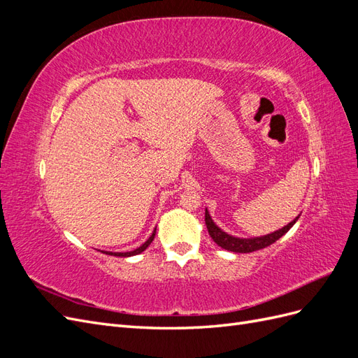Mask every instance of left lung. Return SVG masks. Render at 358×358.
Segmentation results:
<instances>
[{
    "label": "left lung",
    "mask_w": 358,
    "mask_h": 358,
    "mask_svg": "<svg viewBox=\"0 0 358 358\" xmlns=\"http://www.w3.org/2000/svg\"><path fill=\"white\" fill-rule=\"evenodd\" d=\"M299 216L294 221H291L289 224L282 227V229H279V230L270 233V234H266V236L249 237V239H243V237H234L229 233H225L224 230H221L220 227L213 222L212 216L209 215L208 209H206V213H204V221H206V227H208V231H209L210 237L216 245L221 246L222 249H227V251L248 254V252H254V251H258V249H263V248H267L272 243H275L278 239H280V237H282L291 229L292 225L296 224V221L299 220Z\"/></svg>",
    "instance_id": "obj_1"
}]
</instances>
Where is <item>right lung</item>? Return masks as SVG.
I'll return each instance as SVG.
<instances>
[{"mask_svg":"<svg viewBox=\"0 0 358 358\" xmlns=\"http://www.w3.org/2000/svg\"><path fill=\"white\" fill-rule=\"evenodd\" d=\"M155 233H157V229L154 230L152 234H150L149 239H148L142 246H138L137 249H134V251H129V252H109V251H101V252H104V254H107V255H115V257H131V255H137V254H140V252H143L145 249H146L150 243H152L154 237H155Z\"/></svg>","mask_w":358,"mask_h":358,"instance_id":"add662e5","label":"right lung"}]
</instances>
